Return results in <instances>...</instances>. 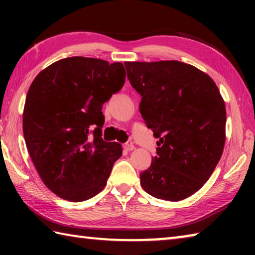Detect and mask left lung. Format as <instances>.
<instances>
[{
	"label": "left lung",
	"mask_w": 255,
	"mask_h": 255,
	"mask_svg": "<svg viewBox=\"0 0 255 255\" xmlns=\"http://www.w3.org/2000/svg\"><path fill=\"white\" fill-rule=\"evenodd\" d=\"M109 63L76 56L55 62L30 85L23 136L42 182L62 199L84 201L107 185L122 145L106 141L102 105L123 88L108 75ZM97 127L91 134L88 128Z\"/></svg>",
	"instance_id": "obj_1"
}]
</instances>
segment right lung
<instances>
[{
  "mask_svg": "<svg viewBox=\"0 0 255 255\" xmlns=\"http://www.w3.org/2000/svg\"><path fill=\"white\" fill-rule=\"evenodd\" d=\"M139 111L158 138L157 155L140 173L146 192L179 201L204 185L222 157L225 102L210 76L178 60L139 63L128 76Z\"/></svg>",
  "mask_w": 255,
  "mask_h": 255,
  "instance_id": "add662e5",
  "label": "right lung"
}]
</instances>
